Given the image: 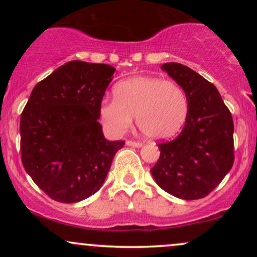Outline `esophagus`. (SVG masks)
Instances as JSON below:
<instances>
[{"mask_svg": "<svg viewBox=\"0 0 257 257\" xmlns=\"http://www.w3.org/2000/svg\"><path fill=\"white\" fill-rule=\"evenodd\" d=\"M125 144H126V145H128V146H132V147H138V149H139V147L143 146V144L139 143V141H131V140H128V141H126Z\"/></svg>", "mask_w": 257, "mask_h": 257, "instance_id": "34e87169", "label": "esophagus"}]
</instances>
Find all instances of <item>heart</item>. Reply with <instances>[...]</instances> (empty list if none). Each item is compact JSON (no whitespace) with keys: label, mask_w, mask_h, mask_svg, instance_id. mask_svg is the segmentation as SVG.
Wrapping results in <instances>:
<instances>
[{"label":"heart","mask_w":257,"mask_h":257,"mask_svg":"<svg viewBox=\"0 0 257 257\" xmlns=\"http://www.w3.org/2000/svg\"><path fill=\"white\" fill-rule=\"evenodd\" d=\"M114 99L100 104V118L112 134L120 135L137 118L139 131L152 140H164L178 134L188 114L187 94L169 79L135 76L113 88Z\"/></svg>","instance_id":"obj_1"}]
</instances>
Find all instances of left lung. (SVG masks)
Instances as JSON below:
<instances>
[{
  "label": "left lung",
  "instance_id": "1",
  "mask_svg": "<svg viewBox=\"0 0 257 257\" xmlns=\"http://www.w3.org/2000/svg\"><path fill=\"white\" fill-rule=\"evenodd\" d=\"M187 94L188 114L172 141L159 144L161 156L151 174L162 190L180 199L208 196L231 170L232 114L213 83L179 63L161 67Z\"/></svg>",
  "mask_w": 257,
  "mask_h": 257
}]
</instances>
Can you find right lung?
I'll list each match as a JSON object with an SVG mask.
<instances>
[{"label":"right lung","instance_id":"obj_1","mask_svg":"<svg viewBox=\"0 0 257 257\" xmlns=\"http://www.w3.org/2000/svg\"><path fill=\"white\" fill-rule=\"evenodd\" d=\"M116 71L106 64L72 60L35 85L20 118L26 173L47 196L77 203L104 185L124 141H108L99 107Z\"/></svg>","mask_w":257,"mask_h":257}]
</instances>
